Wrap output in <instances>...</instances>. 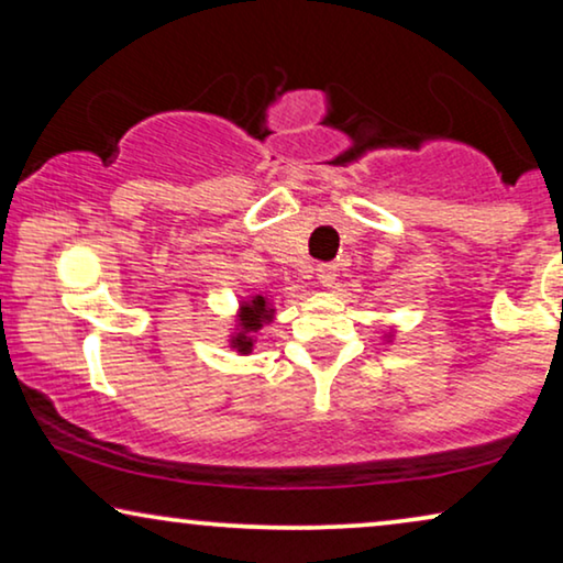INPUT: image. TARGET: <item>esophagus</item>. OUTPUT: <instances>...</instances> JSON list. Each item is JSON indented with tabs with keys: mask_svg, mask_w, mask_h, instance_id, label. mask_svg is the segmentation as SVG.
<instances>
[{
	"mask_svg": "<svg viewBox=\"0 0 563 563\" xmlns=\"http://www.w3.org/2000/svg\"><path fill=\"white\" fill-rule=\"evenodd\" d=\"M335 276H338V266L335 264H320L318 266V279H320L322 287H333Z\"/></svg>",
	"mask_w": 563,
	"mask_h": 563,
	"instance_id": "obj_1",
	"label": "esophagus"
}]
</instances>
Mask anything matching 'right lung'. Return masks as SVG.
<instances>
[{"mask_svg": "<svg viewBox=\"0 0 563 563\" xmlns=\"http://www.w3.org/2000/svg\"><path fill=\"white\" fill-rule=\"evenodd\" d=\"M274 318V310H272V305L266 302V297H261V295H256V297H251L249 302H243L241 305V314H238V333L230 338V345H233V349L238 351V353H251L253 351V333H256V330H261L264 328V322H268Z\"/></svg>", "mask_w": 563, "mask_h": 563, "instance_id": "right-lung-1", "label": "right lung"}]
</instances>
